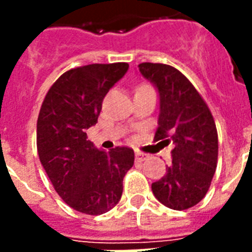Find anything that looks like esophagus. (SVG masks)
I'll list each match as a JSON object with an SVG mask.
<instances>
[{"instance_id": "1", "label": "esophagus", "mask_w": 252, "mask_h": 252, "mask_svg": "<svg viewBox=\"0 0 252 252\" xmlns=\"http://www.w3.org/2000/svg\"><path fill=\"white\" fill-rule=\"evenodd\" d=\"M148 157H149L148 154L141 153V152H137V153H136V161H137V162L145 161V159H148Z\"/></svg>"}]
</instances>
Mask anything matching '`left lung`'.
Returning a JSON list of instances; mask_svg holds the SVG:
<instances>
[{
  "label": "left lung",
  "instance_id": "left-lung-1",
  "mask_svg": "<svg viewBox=\"0 0 252 252\" xmlns=\"http://www.w3.org/2000/svg\"><path fill=\"white\" fill-rule=\"evenodd\" d=\"M140 73L159 93L154 141L174 145L172 163L152 184L158 201L174 211L193 207L207 195L219 157L215 119L199 91L184 74L166 64L142 63Z\"/></svg>",
  "mask_w": 252,
  "mask_h": 252
}]
</instances>
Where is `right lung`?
Here are the masks:
<instances>
[{"instance_id":"1","label":"right lung","mask_w":252,"mask_h":252,"mask_svg":"<svg viewBox=\"0 0 252 252\" xmlns=\"http://www.w3.org/2000/svg\"><path fill=\"white\" fill-rule=\"evenodd\" d=\"M128 68L126 63H114L70 69L57 78L41 104L37 154L59 196L81 213L98 216L112 209L133 166L130 148L99 150L86 134L98 122L108 90Z\"/></svg>"}]
</instances>
